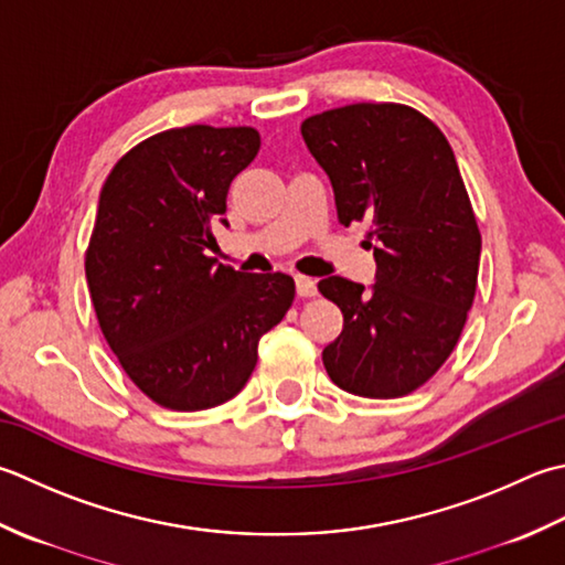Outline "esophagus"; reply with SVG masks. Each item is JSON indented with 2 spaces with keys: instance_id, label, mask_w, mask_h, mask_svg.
Segmentation results:
<instances>
[{
  "instance_id": "34e87169",
  "label": "esophagus",
  "mask_w": 565,
  "mask_h": 565,
  "mask_svg": "<svg viewBox=\"0 0 565 565\" xmlns=\"http://www.w3.org/2000/svg\"><path fill=\"white\" fill-rule=\"evenodd\" d=\"M296 291L301 298H311L318 294L316 281L311 279V276H296Z\"/></svg>"
}]
</instances>
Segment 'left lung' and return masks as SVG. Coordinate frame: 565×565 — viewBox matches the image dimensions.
<instances>
[{"label": "left lung", "mask_w": 565, "mask_h": 565, "mask_svg": "<svg viewBox=\"0 0 565 565\" xmlns=\"http://www.w3.org/2000/svg\"><path fill=\"white\" fill-rule=\"evenodd\" d=\"M306 147L335 191L340 225H372V289L328 276L342 311L323 350L328 377L370 399L424 386L456 350L478 291L482 237L456 153L434 121L399 103H358L308 117Z\"/></svg>", "instance_id": "8db88e82"}]
</instances>
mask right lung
Listing matches in <instances>:
<instances>
[{
    "label": "right lung",
    "mask_w": 565,
    "mask_h": 565,
    "mask_svg": "<svg viewBox=\"0 0 565 565\" xmlns=\"http://www.w3.org/2000/svg\"><path fill=\"white\" fill-rule=\"evenodd\" d=\"M259 143L254 127L166 129L131 147L99 191L85 249L97 323L127 377L171 412L239 394L262 335L294 303L289 274H245L205 254Z\"/></svg>",
    "instance_id": "1"
}]
</instances>
